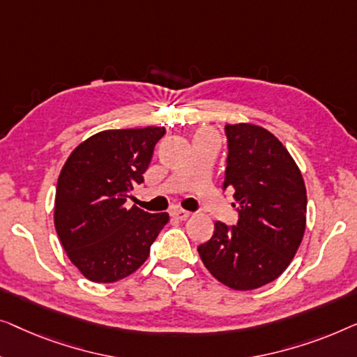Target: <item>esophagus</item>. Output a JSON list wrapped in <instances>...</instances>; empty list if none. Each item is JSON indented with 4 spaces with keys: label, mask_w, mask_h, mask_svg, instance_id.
<instances>
[{
    "label": "esophagus",
    "mask_w": 357,
    "mask_h": 357,
    "mask_svg": "<svg viewBox=\"0 0 357 357\" xmlns=\"http://www.w3.org/2000/svg\"><path fill=\"white\" fill-rule=\"evenodd\" d=\"M172 215L176 220H181V222H184V220H188L190 217V212H185V210H181V208H176L173 210Z\"/></svg>",
    "instance_id": "esophagus-1"
}]
</instances>
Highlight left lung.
Instances as JSON below:
<instances>
[{
	"label": "left lung",
	"instance_id": "left-lung-1",
	"mask_svg": "<svg viewBox=\"0 0 357 357\" xmlns=\"http://www.w3.org/2000/svg\"><path fill=\"white\" fill-rule=\"evenodd\" d=\"M223 189H234L238 223H215L197 250L220 283L249 291L284 272L305 229L307 195L303 174L284 145L255 124H227Z\"/></svg>",
	"mask_w": 357,
	"mask_h": 357
}]
</instances>
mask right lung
Listing matches in <instances>:
<instances>
[{
    "label": "right lung",
    "mask_w": 357,
    "mask_h": 357,
    "mask_svg": "<svg viewBox=\"0 0 357 357\" xmlns=\"http://www.w3.org/2000/svg\"><path fill=\"white\" fill-rule=\"evenodd\" d=\"M165 128L109 129L84 140L64 163L54 197V228L71 262L95 283L134 273L168 223V213L126 207L144 183Z\"/></svg>",
    "instance_id": "add662e5"
}]
</instances>
